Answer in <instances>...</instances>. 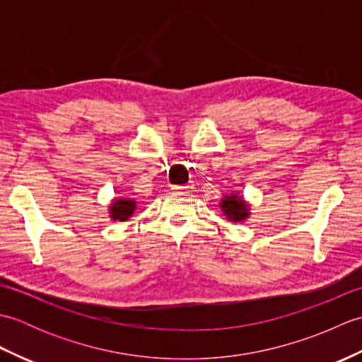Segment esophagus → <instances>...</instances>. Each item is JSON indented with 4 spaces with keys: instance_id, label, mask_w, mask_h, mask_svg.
<instances>
[{
    "instance_id": "34e87169",
    "label": "esophagus",
    "mask_w": 362,
    "mask_h": 362,
    "mask_svg": "<svg viewBox=\"0 0 362 362\" xmlns=\"http://www.w3.org/2000/svg\"><path fill=\"white\" fill-rule=\"evenodd\" d=\"M193 188H194L193 182H189V183H185V185H175L173 189L175 193H189V191H193Z\"/></svg>"
}]
</instances>
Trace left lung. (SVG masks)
Wrapping results in <instances>:
<instances>
[{
	"instance_id": "left-lung-1",
	"label": "left lung",
	"mask_w": 362,
	"mask_h": 362,
	"mask_svg": "<svg viewBox=\"0 0 362 362\" xmlns=\"http://www.w3.org/2000/svg\"><path fill=\"white\" fill-rule=\"evenodd\" d=\"M221 209L222 211L226 213V216L233 221H244L245 218L249 216V211H247V204H245L240 196H226L224 199L221 201Z\"/></svg>"
}]
</instances>
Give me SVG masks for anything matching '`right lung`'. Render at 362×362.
Instances as JSON below:
<instances>
[{"label":"right lung","mask_w":362,"mask_h":362,"mask_svg":"<svg viewBox=\"0 0 362 362\" xmlns=\"http://www.w3.org/2000/svg\"><path fill=\"white\" fill-rule=\"evenodd\" d=\"M136 202L132 199H119V201H115L110 206V218L113 221H127L129 216H132L135 211Z\"/></svg>","instance_id":"right-lung-1"}]
</instances>
